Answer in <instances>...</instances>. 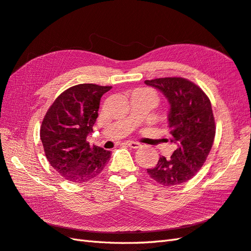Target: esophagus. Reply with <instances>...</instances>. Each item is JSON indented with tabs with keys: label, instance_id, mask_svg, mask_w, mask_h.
Segmentation results:
<instances>
[{
	"label": "esophagus",
	"instance_id": "34e87169",
	"mask_svg": "<svg viewBox=\"0 0 251 251\" xmlns=\"http://www.w3.org/2000/svg\"><path fill=\"white\" fill-rule=\"evenodd\" d=\"M127 146L131 147V149H139V147H141V144L138 143V142H133V141H128V142L125 143Z\"/></svg>",
	"mask_w": 251,
	"mask_h": 251
}]
</instances>
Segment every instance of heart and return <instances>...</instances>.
Here are the masks:
<instances>
[{"instance_id":"heart-1","label":"heart","mask_w":251,"mask_h":251,"mask_svg":"<svg viewBox=\"0 0 251 251\" xmlns=\"http://www.w3.org/2000/svg\"><path fill=\"white\" fill-rule=\"evenodd\" d=\"M140 91H144V92H149V93H151V94H153V93L151 91V90H147V89H141Z\"/></svg>"}]
</instances>
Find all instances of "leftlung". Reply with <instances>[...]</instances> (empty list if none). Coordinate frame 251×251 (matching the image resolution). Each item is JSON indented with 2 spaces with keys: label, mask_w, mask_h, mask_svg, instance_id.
<instances>
[{
  "label": "left lung",
  "mask_w": 251,
  "mask_h": 251,
  "mask_svg": "<svg viewBox=\"0 0 251 251\" xmlns=\"http://www.w3.org/2000/svg\"><path fill=\"white\" fill-rule=\"evenodd\" d=\"M144 82L168 99L171 142L177 145L170 159L160 157L147 174L163 187H175L196 175L213 145L216 128L211 101L201 88L182 77Z\"/></svg>",
  "instance_id": "1"
}]
</instances>
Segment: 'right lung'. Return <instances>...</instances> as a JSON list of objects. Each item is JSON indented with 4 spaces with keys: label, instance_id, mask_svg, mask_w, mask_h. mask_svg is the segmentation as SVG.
<instances>
[{
    "label": "right lung",
    "instance_id": "right-lung-1",
    "mask_svg": "<svg viewBox=\"0 0 251 251\" xmlns=\"http://www.w3.org/2000/svg\"><path fill=\"white\" fill-rule=\"evenodd\" d=\"M110 89L94 83L71 87L55 100L42 121L40 138L47 159L66 180L88 182L110 159V151L87 142L99 117L100 98Z\"/></svg>",
    "mask_w": 251,
    "mask_h": 251
}]
</instances>
